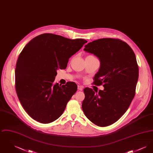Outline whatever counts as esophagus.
I'll use <instances>...</instances> for the list:
<instances>
[{
  "instance_id": "34e87169",
  "label": "esophagus",
  "mask_w": 153,
  "mask_h": 153,
  "mask_svg": "<svg viewBox=\"0 0 153 153\" xmlns=\"http://www.w3.org/2000/svg\"><path fill=\"white\" fill-rule=\"evenodd\" d=\"M77 88H78V89H79V91H82V90L83 89V88H84V87L82 86V85H78Z\"/></svg>"
}]
</instances>
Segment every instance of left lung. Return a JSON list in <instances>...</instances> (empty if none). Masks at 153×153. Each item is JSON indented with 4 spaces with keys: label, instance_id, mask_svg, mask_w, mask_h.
<instances>
[{
    "label": "left lung",
    "instance_id": "8db88e82",
    "mask_svg": "<svg viewBox=\"0 0 153 153\" xmlns=\"http://www.w3.org/2000/svg\"><path fill=\"white\" fill-rule=\"evenodd\" d=\"M84 50L99 59L94 84L103 83L104 89L97 94L85 88L82 109L93 123L106 127L123 116L135 96L139 76L136 57L130 46L119 39H99L86 45Z\"/></svg>",
    "mask_w": 153,
    "mask_h": 153
}]
</instances>
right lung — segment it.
<instances>
[{
	"mask_svg": "<svg viewBox=\"0 0 153 153\" xmlns=\"http://www.w3.org/2000/svg\"><path fill=\"white\" fill-rule=\"evenodd\" d=\"M87 41L51 33L32 39L20 53L15 68V88L22 107L33 119L49 123L61 116L77 89L74 82L61 85L54 81L58 69Z\"/></svg>",
	"mask_w": 153,
	"mask_h": 153,
	"instance_id": "right-lung-1",
	"label": "right lung"
}]
</instances>
